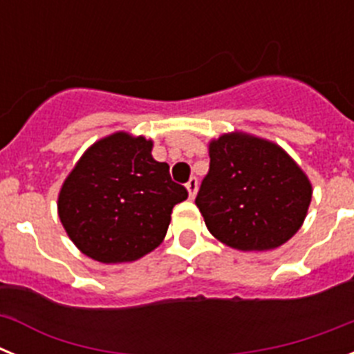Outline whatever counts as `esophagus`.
<instances>
[{
    "label": "esophagus",
    "instance_id": "obj_1",
    "mask_svg": "<svg viewBox=\"0 0 354 354\" xmlns=\"http://www.w3.org/2000/svg\"><path fill=\"white\" fill-rule=\"evenodd\" d=\"M186 187H187V193H189V198H195L196 187H198V180H196V177H192V179L187 180Z\"/></svg>",
    "mask_w": 354,
    "mask_h": 354
}]
</instances>
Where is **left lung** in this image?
Listing matches in <instances>:
<instances>
[{"label":"left lung","mask_w":354,"mask_h":354,"mask_svg":"<svg viewBox=\"0 0 354 354\" xmlns=\"http://www.w3.org/2000/svg\"><path fill=\"white\" fill-rule=\"evenodd\" d=\"M209 156L195 204L216 239L262 252L298 232L312 186L280 147L248 134H223L211 143Z\"/></svg>","instance_id":"left-lung-1"}]
</instances>
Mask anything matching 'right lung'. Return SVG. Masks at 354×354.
<instances>
[{"label": "right lung", "instance_id": "right-lung-1", "mask_svg": "<svg viewBox=\"0 0 354 354\" xmlns=\"http://www.w3.org/2000/svg\"><path fill=\"white\" fill-rule=\"evenodd\" d=\"M150 150L143 136L117 133L90 147L64 183L60 220L93 261L131 262L152 252L167 236L174 205L187 198Z\"/></svg>", "mask_w": 354, "mask_h": 354}]
</instances>
